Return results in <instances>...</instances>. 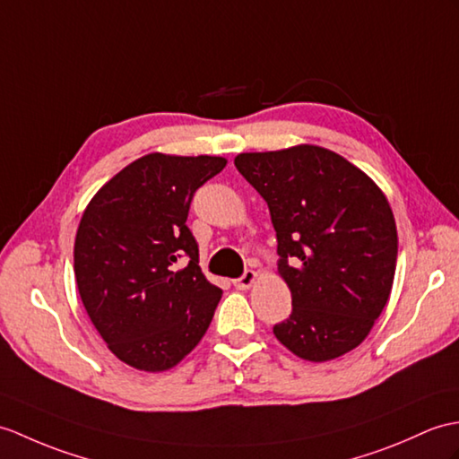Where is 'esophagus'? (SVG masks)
Here are the masks:
<instances>
[{"instance_id":"esophagus-1","label":"esophagus","mask_w":459,"mask_h":459,"mask_svg":"<svg viewBox=\"0 0 459 459\" xmlns=\"http://www.w3.org/2000/svg\"><path fill=\"white\" fill-rule=\"evenodd\" d=\"M255 280H258V273H255L254 270H247L238 280H234V287H238V290H248V287H252V283Z\"/></svg>"}]
</instances>
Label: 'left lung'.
Here are the masks:
<instances>
[{
	"label": "left lung",
	"instance_id": "obj_1",
	"mask_svg": "<svg viewBox=\"0 0 459 459\" xmlns=\"http://www.w3.org/2000/svg\"><path fill=\"white\" fill-rule=\"evenodd\" d=\"M234 166L270 207L278 273L291 291L280 342L328 361L364 342L385 308L397 265L387 197L346 158L315 144L244 152Z\"/></svg>",
	"mask_w": 459,
	"mask_h": 459
}]
</instances>
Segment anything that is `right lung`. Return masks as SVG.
Here are the masks:
<instances>
[{
  "label": "right lung",
  "instance_id": "1",
  "mask_svg": "<svg viewBox=\"0 0 459 459\" xmlns=\"http://www.w3.org/2000/svg\"><path fill=\"white\" fill-rule=\"evenodd\" d=\"M225 166L221 156L146 154L83 211L74 242L78 291L126 366L166 371L207 333L222 291L201 272L186 221L195 191Z\"/></svg>",
  "mask_w": 459,
  "mask_h": 459
}]
</instances>
